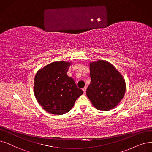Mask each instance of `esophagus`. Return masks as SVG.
<instances>
[{
  "label": "esophagus",
  "mask_w": 152,
  "mask_h": 152,
  "mask_svg": "<svg viewBox=\"0 0 152 152\" xmlns=\"http://www.w3.org/2000/svg\"><path fill=\"white\" fill-rule=\"evenodd\" d=\"M86 90H87V87H85L84 88H82V90L83 91V93H84V94H86Z\"/></svg>",
  "instance_id": "1"
}]
</instances>
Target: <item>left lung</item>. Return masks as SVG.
<instances>
[{"label":"left lung","mask_w":152,"mask_h":152,"mask_svg":"<svg viewBox=\"0 0 152 152\" xmlns=\"http://www.w3.org/2000/svg\"><path fill=\"white\" fill-rule=\"evenodd\" d=\"M91 82L87 96L93 106L102 111L116 107L125 95L126 83L122 75L106 60L89 64Z\"/></svg>","instance_id":"left-lung-1"}]
</instances>
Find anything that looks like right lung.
<instances>
[{
  "instance_id": "add662e5",
  "label": "right lung",
  "mask_w": 152,
  "mask_h": 152,
  "mask_svg": "<svg viewBox=\"0 0 152 152\" xmlns=\"http://www.w3.org/2000/svg\"><path fill=\"white\" fill-rule=\"evenodd\" d=\"M72 62H53L39 69L34 78V92L42 108L60 115L69 112L83 91L66 74Z\"/></svg>"
}]
</instances>
